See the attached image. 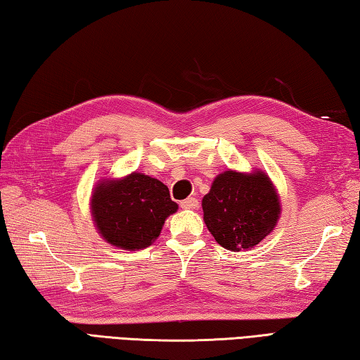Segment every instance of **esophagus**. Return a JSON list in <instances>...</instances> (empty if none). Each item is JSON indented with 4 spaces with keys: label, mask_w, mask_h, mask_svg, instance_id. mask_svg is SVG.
<instances>
[{
    "label": "esophagus",
    "mask_w": 360,
    "mask_h": 360,
    "mask_svg": "<svg viewBox=\"0 0 360 360\" xmlns=\"http://www.w3.org/2000/svg\"><path fill=\"white\" fill-rule=\"evenodd\" d=\"M198 206H200V202H198V200L193 198V196H188L187 200L181 201V207L182 209H196Z\"/></svg>",
    "instance_id": "1"
}]
</instances>
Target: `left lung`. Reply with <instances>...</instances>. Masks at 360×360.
<instances>
[{"mask_svg": "<svg viewBox=\"0 0 360 360\" xmlns=\"http://www.w3.org/2000/svg\"><path fill=\"white\" fill-rule=\"evenodd\" d=\"M204 223L215 242L231 251L250 250L276 226L281 202L264 172H223L202 198Z\"/></svg>", "mask_w": 360, "mask_h": 360, "instance_id": "obj_1", "label": "left lung"}]
</instances>
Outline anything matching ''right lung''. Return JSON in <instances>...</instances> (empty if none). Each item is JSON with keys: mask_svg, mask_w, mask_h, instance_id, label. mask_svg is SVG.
<instances>
[{"mask_svg": "<svg viewBox=\"0 0 360 360\" xmlns=\"http://www.w3.org/2000/svg\"><path fill=\"white\" fill-rule=\"evenodd\" d=\"M95 226L105 242L136 251L159 237L168 215L178 210L168 187L156 178L134 172L122 179H103L90 200Z\"/></svg>", "mask_w": 360, "mask_h": 360, "instance_id": "right-lung-1", "label": "right lung"}]
</instances>
